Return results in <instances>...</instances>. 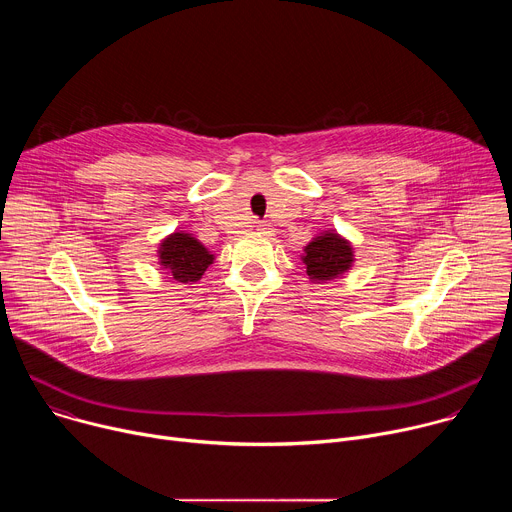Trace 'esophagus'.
Here are the masks:
<instances>
[{"instance_id":"obj_1","label":"esophagus","mask_w":512,"mask_h":512,"mask_svg":"<svg viewBox=\"0 0 512 512\" xmlns=\"http://www.w3.org/2000/svg\"><path fill=\"white\" fill-rule=\"evenodd\" d=\"M255 227H257V231H261V233L267 231V225H265V223H255Z\"/></svg>"}]
</instances>
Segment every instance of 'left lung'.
<instances>
[{"label": "left lung", "mask_w": 512, "mask_h": 512, "mask_svg": "<svg viewBox=\"0 0 512 512\" xmlns=\"http://www.w3.org/2000/svg\"><path fill=\"white\" fill-rule=\"evenodd\" d=\"M302 263L312 283H328L352 267L354 249L336 231H324L304 247Z\"/></svg>", "instance_id": "8db88e82"}]
</instances>
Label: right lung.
Here are the masks:
<instances>
[{"label":"right lung","instance_id":"right-lung-1","mask_svg":"<svg viewBox=\"0 0 512 512\" xmlns=\"http://www.w3.org/2000/svg\"><path fill=\"white\" fill-rule=\"evenodd\" d=\"M212 263L214 255L186 231L168 235L158 247V265L166 269L170 279L184 285L196 283Z\"/></svg>","mask_w":512,"mask_h":512}]
</instances>
